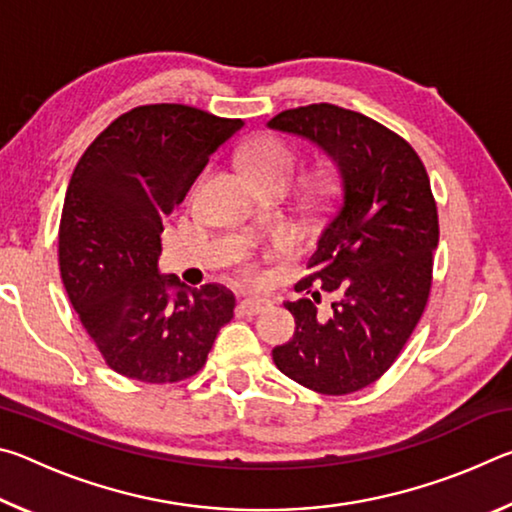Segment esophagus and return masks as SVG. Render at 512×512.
Wrapping results in <instances>:
<instances>
[{
    "label": "esophagus",
    "mask_w": 512,
    "mask_h": 512,
    "mask_svg": "<svg viewBox=\"0 0 512 512\" xmlns=\"http://www.w3.org/2000/svg\"><path fill=\"white\" fill-rule=\"evenodd\" d=\"M241 311H244L246 316H257V314H262L264 309H268L271 307V300H266V298H246V300H241Z\"/></svg>",
    "instance_id": "esophagus-1"
}]
</instances>
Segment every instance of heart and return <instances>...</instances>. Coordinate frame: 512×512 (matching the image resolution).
<instances>
[{
	"label": "heart",
	"mask_w": 512,
	"mask_h": 512,
	"mask_svg": "<svg viewBox=\"0 0 512 512\" xmlns=\"http://www.w3.org/2000/svg\"><path fill=\"white\" fill-rule=\"evenodd\" d=\"M300 153L296 146H291L282 137H262L246 153V169L250 176L255 178V183L262 185L264 189H287L296 183L300 176ZM201 178H205V173ZM239 273L246 280H259L262 271L250 253H241L239 257Z\"/></svg>",
	"instance_id": "heart-1"
}]
</instances>
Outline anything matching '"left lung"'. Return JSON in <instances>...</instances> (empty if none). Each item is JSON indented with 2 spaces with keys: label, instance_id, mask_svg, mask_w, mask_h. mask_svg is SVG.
<instances>
[{
  "label": "left lung",
  "instance_id": "8db88e82",
  "mask_svg": "<svg viewBox=\"0 0 512 512\" xmlns=\"http://www.w3.org/2000/svg\"><path fill=\"white\" fill-rule=\"evenodd\" d=\"M268 126L298 133L332 155L339 194L296 284L311 298L287 302L296 334L273 350L280 372L320 395H348L400 357L429 302L438 210L413 146L361 112L309 103ZM335 296L317 311L319 291Z\"/></svg>",
  "mask_w": 512,
  "mask_h": 512
}]
</instances>
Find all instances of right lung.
Returning <instances> with one entry per match:
<instances>
[{
    "instance_id": "obj_1",
    "label": "right lung",
    "mask_w": 512,
    "mask_h": 512,
    "mask_svg": "<svg viewBox=\"0 0 512 512\" xmlns=\"http://www.w3.org/2000/svg\"><path fill=\"white\" fill-rule=\"evenodd\" d=\"M241 128L244 119L187 103H149L110 121L76 164L58 225L60 277L119 375L160 386L194 377L235 316V293L214 282L187 289L176 275L162 280L158 255L164 216Z\"/></svg>"
}]
</instances>
